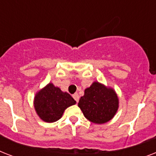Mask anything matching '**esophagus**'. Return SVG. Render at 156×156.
I'll return each mask as SVG.
<instances>
[{
	"label": "esophagus",
	"instance_id": "1",
	"mask_svg": "<svg viewBox=\"0 0 156 156\" xmlns=\"http://www.w3.org/2000/svg\"><path fill=\"white\" fill-rule=\"evenodd\" d=\"M73 98L74 99V100H75L76 102H77V103L78 102V100H79V95H78V93H75V94H73Z\"/></svg>",
	"mask_w": 156,
	"mask_h": 156
}]
</instances>
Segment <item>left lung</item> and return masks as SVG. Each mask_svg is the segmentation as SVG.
Returning <instances> with one entry per match:
<instances>
[{"label":"left lung","mask_w":156,"mask_h":156,"mask_svg":"<svg viewBox=\"0 0 156 156\" xmlns=\"http://www.w3.org/2000/svg\"><path fill=\"white\" fill-rule=\"evenodd\" d=\"M78 107L87 120L95 124H104L113 118L118 109L119 100L112 88L94 82L85 89Z\"/></svg>","instance_id":"8db88e82"}]
</instances>
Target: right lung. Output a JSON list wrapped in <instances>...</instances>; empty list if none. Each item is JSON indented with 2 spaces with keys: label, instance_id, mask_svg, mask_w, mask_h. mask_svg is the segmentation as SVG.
I'll return each instance as SVG.
<instances>
[{
  "label": "right lung",
  "instance_id": "1",
  "mask_svg": "<svg viewBox=\"0 0 156 156\" xmlns=\"http://www.w3.org/2000/svg\"><path fill=\"white\" fill-rule=\"evenodd\" d=\"M76 104L69 93L48 83L39 90L34 99V106L40 118L45 122H55L63 115L67 108Z\"/></svg>",
  "mask_w": 156,
  "mask_h": 156
}]
</instances>
